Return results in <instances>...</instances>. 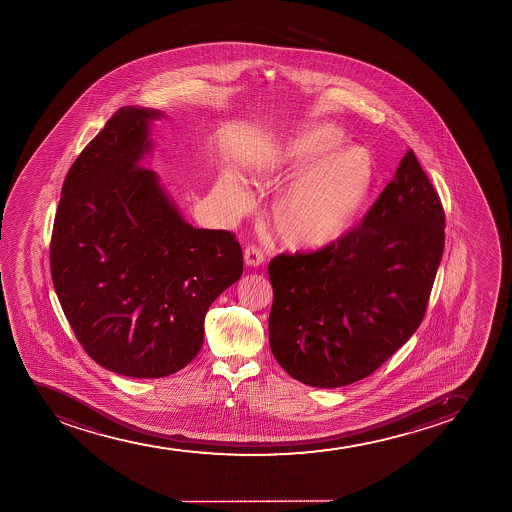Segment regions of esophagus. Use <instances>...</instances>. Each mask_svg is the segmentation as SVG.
<instances>
[{
  "label": "esophagus",
  "mask_w": 512,
  "mask_h": 512,
  "mask_svg": "<svg viewBox=\"0 0 512 512\" xmlns=\"http://www.w3.org/2000/svg\"><path fill=\"white\" fill-rule=\"evenodd\" d=\"M244 261H246L247 266H251V268H258V266L263 265L265 256H263L259 247L247 246L246 251H244Z\"/></svg>",
  "instance_id": "34e87169"
}]
</instances>
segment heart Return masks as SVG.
Returning <instances> with one entry per match:
<instances>
[{
	"mask_svg": "<svg viewBox=\"0 0 512 512\" xmlns=\"http://www.w3.org/2000/svg\"><path fill=\"white\" fill-rule=\"evenodd\" d=\"M336 124H311L258 153L249 171L259 183L294 177L271 210L278 239L288 249H323L343 239L371 200L376 160L367 148L343 145ZM235 193L232 174L222 179Z\"/></svg>",
	"mask_w": 512,
	"mask_h": 512,
	"instance_id": "1",
	"label": "heart"
}]
</instances>
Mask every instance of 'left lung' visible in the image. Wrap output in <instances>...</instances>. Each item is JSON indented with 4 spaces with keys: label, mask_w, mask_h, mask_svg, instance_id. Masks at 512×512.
<instances>
[{
    "label": "left lung",
    "mask_w": 512,
    "mask_h": 512,
    "mask_svg": "<svg viewBox=\"0 0 512 512\" xmlns=\"http://www.w3.org/2000/svg\"><path fill=\"white\" fill-rule=\"evenodd\" d=\"M444 210L408 150L359 229L268 266L270 347L288 376L312 388L360 381L422 323L444 251Z\"/></svg>",
    "instance_id": "obj_1"
}]
</instances>
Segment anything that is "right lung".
<instances>
[{"instance_id": "obj_1", "label": "right lung", "mask_w": 512, "mask_h": 512, "mask_svg": "<svg viewBox=\"0 0 512 512\" xmlns=\"http://www.w3.org/2000/svg\"><path fill=\"white\" fill-rule=\"evenodd\" d=\"M157 109L121 107L66 176L51 241L59 304L107 371L171 376L200 352L205 316L242 275L227 230L194 229L145 167Z\"/></svg>"}]
</instances>
